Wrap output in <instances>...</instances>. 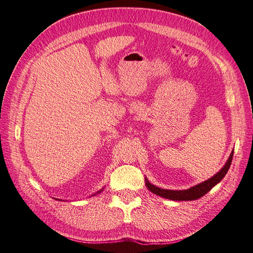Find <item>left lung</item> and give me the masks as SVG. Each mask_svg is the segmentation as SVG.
<instances>
[{"mask_svg":"<svg viewBox=\"0 0 253 253\" xmlns=\"http://www.w3.org/2000/svg\"><path fill=\"white\" fill-rule=\"evenodd\" d=\"M233 155H234V150H232V153H231V155H229L226 164L223 166L222 169L216 174H214L212 177L208 178L207 181L195 185V186H192L188 189L174 190V189L160 188L158 186H156V185L151 184L147 179V177H145V182H146L145 185L151 193H154L155 195L160 196V197H164L166 199H170V200H174V201L196 200V199L203 197V196H205L208 192H210V190L214 187L216 184L220 183L223 179V177L226 175V173L232 164Z\"/></svg>","mask_w":253,"mask_h":253,"instance_id":"left-lung-1","label":"left lung"}]
</instances>
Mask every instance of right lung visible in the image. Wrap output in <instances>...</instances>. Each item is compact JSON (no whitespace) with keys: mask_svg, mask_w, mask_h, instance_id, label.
<instances>
[{"mask_svg":"<svg viewBox=\"0 0 253 253\" xmlns=\"http://www.w3.org/2000/svg\"><path fill=\"white\" fill-rule=\"evenodd\" d=\"M104 188H105V187H103L102 189H100V190H98V192H96V193H95V194H93L92 196H95V195H97V194H99V193H102V192H103V190H104ZM56 200H59V199H56Z\"/></svg>","mask_w":253,"mask_h":253,"instance_id":"add662e5","label":"right lung"}]
</instances>
